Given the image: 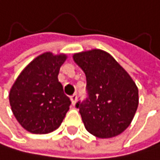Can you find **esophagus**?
Instances as JSON below:
<instances>
[{
    "label": "esophagus",
    "instance_id": "esophagus-1",
    "mask_svg": "<svg viewBox=\"0 0 160 160\" xmlns=\"http://www.w3.org/2000/svg\"><path fill=\"white\" fill-rule=\"evenodd\" d=\"M77 98H78L77 94H74V95L71 96V101H72V105H73V106H75L76 103H77Z\"/></svg>",
    "mask_w": 160,
    "mask_h": 160
}]
</instances>
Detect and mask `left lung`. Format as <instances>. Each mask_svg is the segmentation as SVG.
Listing matches in <instances>:
<instances>
[{"mask_svg":"<svg viewBox=\"0 0 160 160\" xmlns=\"http://www.w3.org/2000/svg\"><path fill=\"white\" fill-rule=\"evenodd\" d=\"M73 58L86 77L87 98L76 105L86 130L98 138L122 133L131 123L139 104L136 83L104 50L78 52Z\"/></svg>","mask_w":160,"mask_h":160,"instance_id":"obj_1","label":"left lung"}]
</instances>
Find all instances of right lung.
Segmentation results:
<instances>
[{
    "label": "right lung",
    "instance_id": "1",
    "mask_svg": "<svg viewBox=\"0 0 160 160\" xmlns=\"http://www.w3.org/2000/svg\"><path fill=\"white\" fill-rule=\"evenodd\" d=\"M66 54L44 52L20 73L9 91V104L17 121L27 131L47 134L57 129L71 105L58 81Z\"/></svg>",
    "mask_w": 160,
    "mask_h": 160
}]
</instances>
